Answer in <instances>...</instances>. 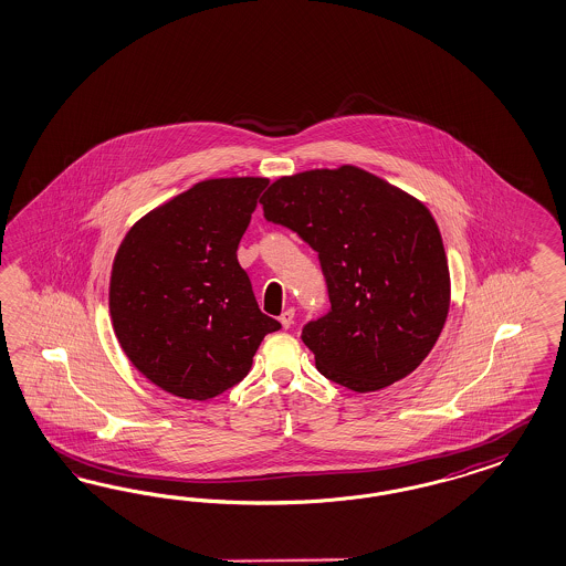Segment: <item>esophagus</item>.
Listing matches in <instances>:
<instances>
[{"instance_id": "obj_1", "label": "esophagus", "mask_w": 566, "mask_h": 566, "mask_svg": "<svg viewBox=\"0 0 566 566\" xmlns=\"http://www.w3.org/2000/svg\"><path fill=\"white\" fill-rule=\"evenodd\" d=\"M294 322V310H286V312H282L280 315V324H282V328H291Z\"/></svg>"}]
</instances>
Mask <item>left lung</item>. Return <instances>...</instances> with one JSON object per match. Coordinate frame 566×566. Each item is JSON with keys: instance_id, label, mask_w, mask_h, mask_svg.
I'll list each match as a JSON object with an SVG mask.
<instances>
[{"instance_id": "left-lung-1", "label": "left lung", "mask_w": 566, "mask_h": 566, "mask_svg": "<svg viewBox=\"0 0 566 566\" xmlns=\"http://www.w3.org/2000/svg\"><path fill=\"white\" fill-rule=\"evenodd\" d=\"M268 221L319 256L331 312L305 324L315 368L371 392L416 370L446 326L449 268L429 209L353 165L275 179L261 198Z\"/></svg>"}]
</instances>
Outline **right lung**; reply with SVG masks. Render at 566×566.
I'll use <instances>...</instances> for the list:
<instances>
[{
  "mask_svg": "<svg viewBox=\"0 0 566 566\" xmlns=\"http://www.w3.org/2000/svg\"><path fill=\"white\" fill-rule=\"evenodd\" d=\"M270 179L219 177L144 214L118 247L108 307L118 345L153 385L205 401L240 382L265 334L238 244Z\"/></svg>",
  "mask_w": 566,
  "mask_h": 566,
  "instance_id": "1",
  "label": "right lung"
}]
</instances>
